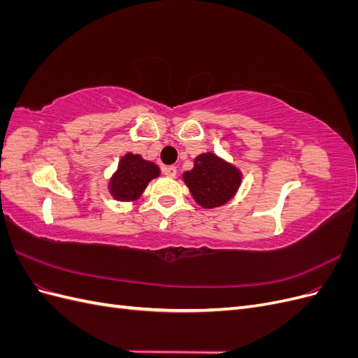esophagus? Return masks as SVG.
Masks as SVG:
<instances>
[{"label":"esophagus","instance_id":"1","mask_svg":"<svg viewBox=\"0 0 358 358\" xmlns=\"http://www.w3.org/2000/svg\"><path fill=\"white\" fill-rule=\"evenodd\" d=\"M162 170H164V175L169 176V178H175L176 173H178V170H176L175 166H167V167H164Z\"/></svg>","mask_w":358,"mask_h":358}]
</instances>
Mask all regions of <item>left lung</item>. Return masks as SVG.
<instances>
[{
    "label": "left lung",
    "instance_id": "1",
    "mask_svg": "<svg viewBox=\"0 0 358 358\" xmlns=\"http://www.w3.org/2000/svg\"><path fill=\"white\" fill-rule=\"evenodd\" d=\"M183 180L201 208L212 209L230 201L242 183V173L212 152L194 159V169L183 173Z\"/></svg>",
    "mask_w": 358,
    "mask_h": 358
}]
</instances>
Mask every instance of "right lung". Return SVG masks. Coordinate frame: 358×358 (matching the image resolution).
I'll return each mask as SVG.
<instances>
[{"mask_svg": "<svg viewBox=\"0 0 358 358\" xmlns=\"http://www.w3.org/2000/svg\"><path fill=\"white\" fill-rule=\"evenodd\" d=\"M159 176V167L138 154H125L109 182V191L117 201H136L148 183Z\"/></svg>", "mask_w": 358, "mask_h": 358, "instance_id": "obj_1", "label": "right lung"}]
</instances>
